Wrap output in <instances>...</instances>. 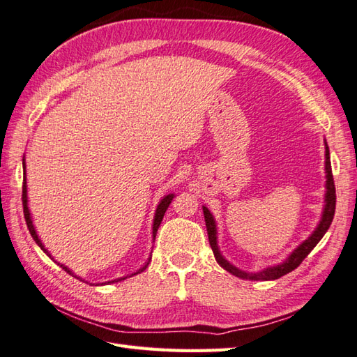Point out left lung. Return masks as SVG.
I'll return each mask as SVG.
<instances>
[{
    "mask_svg": "<svg viewBox=\"0 0 357 357\" xmlns=\"http://www.w3.org/2000/svg\"><path fill=\"white\" fill-rule=\"evenodd\" d=\"M326 171H327V194H326V209H324L322 213V220L319 226L316 227V231L312 234V236L308 240H305L299 248L291 253L289 257V259H286V263H282L276 267H268L264 268L263 272L259 273H245L238 271V268L234 267L231 263L221 257V253L218 250L217 245V229H215V221H213L212 213L209 212L208 208H203V213H204V221H206V229H208V236H209V244L211 249L213 252V257H215L217 263L226 268L229 273H232L238 278L243 280H250V281H271V280H278L281 276L290 273L291 271L303 263L305 259V257L313 250V248L316 244L321 241V238L326 232L328 231V227L333 221L335 217V209H336V188H335V180H333V172H331V163H330V151L328 146L326 145Z\"/></svg>",
    "mask_w": 357,
    "mask_h": 357,
    "instance_id": "1",
    "label": "left lung"
}]
</instances>
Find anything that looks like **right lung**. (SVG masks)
Here are the masks:
<instances>
[{"mask_svg": "<svg viewBox=\"0 0 357 357\" xmlns=\"http://www.w3.org/2000/svg\"><path fill=\"white\" fill-rule=\"evenodd\" d=\"M24 168H26V166H24ZM172 199H174V194H169V195H166V197H165V199L160 202V204H158V208H157V211H155L154 225H153V236H155V234H157V229H158V226H160L162 220H163V215H165V212H166V209H168V206L171 204ZM22 211H24V218H26V223H27V227H29V232H30V235L33 236V240L36 241V244L39 245V248H41V249H43V250L47 253V255H49V252H47V250L44 249L43 243L39 241L38 235H36V232H35V227H33V225H31L30 212H29V208H27V186H26V172H24V180H22ZM49 257H50V255H49ZM149 261H151V258H149ZM146 266H148V263H146ZM146 266H145L144 268H140V271H139L137 273H140L142 271H145ZM61 267L64 268V271H66L67 273L73 275V272L68 271V268H67L66 266H62V264H61ZM134 275H136V273H134ZM121 280H122V278H121ZM123 280H125V278H123ZM113 282H114V281H113Z\"/></svg>", "mask_w": 357, "mask_h": 357, "instance_id": "1", "label": "right lung"}]
</instances>
